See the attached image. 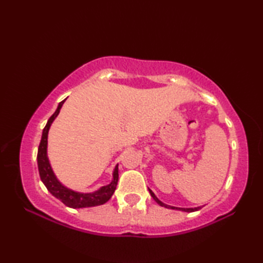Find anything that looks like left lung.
Masks as SVG:
<instances>
[{
	"label": "left lung",
	"instance_id": "obj_1",
	"mask_svg": "<svg viewBox=\"0 0 263 263\" xmlns=\"http://www.w3.org/2000/svg\"><path fill=\"white\" fill-rule=\"evenodd\" d=\"M149 192H150V194H152V197H153V199L156 201V202H157L159 205H161V206H165V208H168V209H175V210H181V211H185V212H193V211H197V210H199L201 206H197V208H177V206H172V205H168V204H165V203H163L161 202V201L156 197L155 195V193L152 191V190H149Z\"/></svg>",
	"mask_w": 263,
	"mask_h": 263
}]
</instances>
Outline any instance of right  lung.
<instances>
[{"label": "right lung", "instance_id": "add662e5", "mask_svg": "<svg viewBox=\"0 0 263 263\" xmlns=\"http://www.w3.org/2000/svg\"><path fill=\"white\" fill-rule=\"evenodd\" d=\"M65 99L62 100L58 106L55 113L49 117L47 121V124L45 125L43 130L42 140L38 147V154H37V164H38V171L41 180L44 183V185L47 187V190L51 192L55 198L62 201V202L70 208H87V206H95L100 205L107 202V201L113 195L117 181H119V165L115 166L113 172V180L108 184V185L102 186L99 190L91 193H81L76 192L73 190L64 186L61 183L57 176H55L54 172L49 164V160L47 157V137L48 131L51 127L53 121L57 119V116L60 113V109L64 104Z\"/></svg>", "mask_w": 263, "mask_h": 263}]
</instances>
